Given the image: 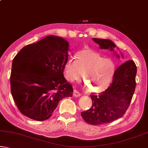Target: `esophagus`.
<instances>
[{
  "mask_svg": "<svg viewBox=\"0 0 148 148\" xmlns=\"http://www.w3.org/2000/svg\"><path fill=\"white\" fill-rule=\"evenodd\" d=\"M73 95H74V97H80V96H81L82 94L80 93V92H79L78 91H77L76 89H74Z\"/></svg>",
  "mask_w": 148,
  "mask_h": 148,
  "instance_id": "1",
  "label": "esophagus"
}]
</instances>
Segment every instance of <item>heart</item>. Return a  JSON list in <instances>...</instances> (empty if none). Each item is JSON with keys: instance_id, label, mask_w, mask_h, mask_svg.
Masks as SVG:
<instances>
[{"instance_id": "heart-1", "label": "heart", "mask_w": 148, "mask_h": 148, "mask_svg": "<svg viewBox=\"0 0 148 148\" xmlns=\"http://www.w3.org/2000/svg\"><path fill=\"white\" fill-rule=\"evenodd\" d=\"M77 58L70 57L65 62L64 75L69 81H77L86 74L91 91L100 92L108 86L115 70L111 60L90 49L79 51Z\"/></svg>"}]
</instances>
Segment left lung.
Returning <instances> with one entry per match:
<instances>
[{
    "label": "left lung",
    "instance_id": "8db88e82",
    "mask_svg": "<svg viewBox=\"0 0 148 148\" xmlns=\"http://www.w3.org/2000/svg\"><path fill=\"white\" fill-rule=\"evenodd\" d=\"M101 49L114 51L116 45L107 39L92 38ZM117 57H119L116 54ZM136 66L129 60L125 62L114 72L112 84L98 96L91 95V108L82 112L81 116L87 123L97 125L108 123L122 117L128 109L136 87Z\"/></svg>",
    "mask_w": 148,
    "mask_h": 148
}]
</instances>
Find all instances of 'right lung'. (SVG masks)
<instances>
[{"label":"right lung","instance_id":"right-lung-1","mask_svg":"<svg viewBox=\"0 0 148 148\" xmlns=\"http://www.w3.org/2000/svg\"><path fill=\"white\" fill-rule=\"evenodd\" d=\"M69 43L48 36L22 48L13 59L11 92L22 114L36 121L51 116L59 101L72 97V86L64 78Z\"/></svg>","mask_w":148,"mask_h":148}]
</instances>
